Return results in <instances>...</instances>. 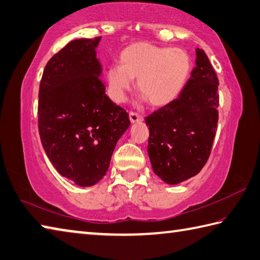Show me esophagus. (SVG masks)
I'll return each instance as SVG.
<instances>
[{"mask_svg":"<svg viewBox=\"0 0 260 260\" xmlns=\"http://www.w3.org/2000/svg\"><path fill=\"white\" fill-rule=\"evenodd\" d=\"M129 120H131L132 124L141 123V121L143 120V116H141V115L133 113V111H132V113H129Z\"/></svg>","mask_w":260,"mask_h":260,"instance_id":"esophagus-1","label":"esophagus"}]
</instances>
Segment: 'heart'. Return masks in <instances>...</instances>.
<instances>
[{"instance_id":"b5f03b06","label":"heart","mask_w":260,"mask_h":260,"mask_svg":"<svg viewBox=\"0 0 260 260\" xmlns=\"http://www.w3.org/2000/svg\"><path fill=\"white\" fill-rule=\"evenodd\" d=\"M120 65L106 72L107 91L115 104L124 103L137 80V90L152 107L171 105L184 91L192 69L190 55L178 47H161L145 42L132 44L119 55Z\"/></svg>"}]
</instances>
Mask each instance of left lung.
<instances>
[{
    "label": "left lung",
    "instance_id": "left-lung-1",
    "mask_svg": "<svg viewBox=\"0 0 260 260\" xmlns=\"http://www.w3.org/2000/svg\"><path fill=\"white\" fill-rule=\"evenodd\" d=\"M195 64L178 99L145 117L152 169L169 185L180 184L203 169L217 128L216 73L201 48H196Z\"/></svg>",
    "mask_w": 260,
    "mask_h": 260
}]
</instances>
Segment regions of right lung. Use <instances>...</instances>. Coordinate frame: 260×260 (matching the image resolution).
I'll return each mask as SVG.
<instances>
[{
	"instance_id": "obj_1",
	"label": "right lung",
	"mask_w": 260,
	"mask_h": 260,
	"mask_svg": "<svg viewBox=\"0 0 260 260\" xmlns=\"http://www.w3.org/2000/svg\"><path fill=\"white\" fill-rule=\"evenodd\" d=\"M101 37L72 40L48 60L39 86L38 127L55 169L80 187L99 182L128 114L106 94L95 49Z\"/></svg>"
}]
</instances>
